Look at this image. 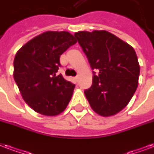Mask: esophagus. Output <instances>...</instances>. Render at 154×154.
<instances>
[{"mask_svg":"<svg viewBox=\"0 0 154 154\" xmlns=\"http://www.w3.org/2000/svg\"><path fill=\"white\" fill-rule=\"evenodd\" d=\"M73 79L75 80V81H76V82H77V81H78V77H73Z\"/></svg>","mask_w":154,"mask_h":154,"instance_id":"obj_1","label":"esophagus"}]
</instances>
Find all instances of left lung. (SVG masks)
I'll use <instances>...</instances> for the list:
<instances>
[{
  "label": "left lung",
  "instance_id": "obj_1",
  "mask_svg": "<svg viewBox=\"0 0 154 154\" xmlns=\"http://www.w3.org/2000/svg\"><path fill=\"white\" fill-rule=\"evenodd\" d=\"M74 36L94 72L91 87L85 95L99 116L119 113L132 98L138 86L140 65L132 46L106 30L78 31Z\"/></svg>",
  "mask_w": 154,
  "mask_h": 154
}]
</instances>
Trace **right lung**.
Returning a JSON list of instances; mask_svg holds the SVG:
<instances>
[{
  "label": "right lung",
  "instance_id": "add662e5",
  "mask_svg": "<svg viewBox=\"0 0 154 154\" xmlns=\"http://www.w3.org/2000/svg\"><path fill=\"white\" fill-rule=\"evenodd\" d=\"M76 43L68 31H46L17 51L14 78L22 98L36 112L55 116L66 109L75 85L56 73L60 56Z\"/></svg>",
  "mask_w": 154,
  "mask_h": 154
}]
</instances>
